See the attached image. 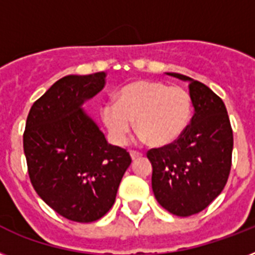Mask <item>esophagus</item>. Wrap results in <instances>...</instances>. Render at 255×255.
<instances>
[{"label": "esophagus", "mask_w": 255, "mask_h": 255, "mask_svg": "<svg viewBox=\"0 0 255 255\" xmlns=\"http://www.w3.org/2000/svg\"><path fill=\"white\" fill-rule=\"evenodd\" d=\"M143 156V153L141 152H137V151H131V157L132 160H136V159H140Z\"/></svg>", "instance_id": "34e87169"}]
</instances>
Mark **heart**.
Returning <instances> with one entry per match:
<instances>
[{
  "instance_id": "heart-1",
  "label": "heart",
  "mask_w": 255,
  "mask_h": 255,
  "mask_svg": "<svg viewBox=\"0 0 255 255\" xmlns=\"http://www.w3.org/2000/svg\"><path fill=\"white\" fill-rule=\"evenodd\" d=\"M192 99L180 86L155 81H137L124 86L116 95V103L102 107V119L111 139L126 144L136 120L140 139L153 145H168L177 140L189 124Z\"/></svg>"
}]
</instances>
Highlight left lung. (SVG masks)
<instances>
[{"mask_svg": "<svg viewBox=\"0 0 255 255\" xmlns=\"http://www.w3.org/2000/svg\"><path fill=\"white\" fill-rule=\"evenodd\" d=\"M189 82L194 107L190 123L173 143L152 148V189L169 213L188 217L204 210L225 188L233 152V129L222 99L208 86L181 74Z\"/></svg>", "mask_w": 255, "mask_h": 255, "instance_id": "8db88e82", "label": "left lung"}]
</instances>
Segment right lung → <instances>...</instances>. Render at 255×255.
<instances>
[{
  "instance_id": "1",
  "label": "right lung",
  "mask_w": 255,
  "mask_h": 255,
  "mask_svg": "<svg viewBox=\"0 0 255 255\" xmlns=\"http://www.w3.org/2000/svg\"><path fill=\"white\" fill-rule=\"evenodd\" d=\"M107 74L67 75L30 108L23 132L27 172L38 196L62 217L94 222L111 209L131 156L107 143L83 102L104 87Z\"/></svg>"
}]
</instances>
